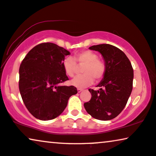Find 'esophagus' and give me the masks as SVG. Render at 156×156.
Masks as SVG:
<instances>
[{
    "instance_id": "34e87169",
    "label": "esophagus",
    "mask_w": 156,
    "mask_h": 156,
    "mask_svg": "<svg viewBox=\"0 0 156 156\" xmlns=\"http://www.w3.org/2000/svg\"><path fill=\"white\" fill-rule=\"evenodd\" d=\"M83 90V89H81V88H78V93H80Z\"/></svg>"
}]
</instances>
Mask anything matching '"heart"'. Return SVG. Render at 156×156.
I'll return each instance as SVG.
<instances>
[{"instance_id":"b5f03b06","label":"heart","mask_w":156,"mask_h":156,"mask_svg":"<svg viewBox=\"0 0 156 156\" xmlns=\"http://www.w3.org/2000/svg\"><path fill=\"white\" fill-rule=\"evenodd\" d=\"M73 58L66 57L63 61V67L66 75L74 76L78 70V65L83 66L81 76H77L71 80V84L77 88H83L90 86L96 80H101L105 73V63L98 59V55L91 51H84L76 54ZM78 63L77 64L76 63Z\"/></svg>"}]
</instances>
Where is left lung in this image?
<instances>
[{"label": "left lung", "instance_id": "8db88e82", "mask_svg": "<svg viewBox=\"0 0 156 156\" xmlns=\"http://www.w3.org/2000/svg\"><path fill=\"white\" fill-rule=\"evenodd\" d=\"M89 49L102 55L106 70L97 86L99 90H88L92 97L84 103L85 109L95 119L111 120L121 113L128 102L133 89V69L126 54L117 47L100 44Z\"/></svg>", "mask_w": 156, "mask_h": 156}]
</instances>
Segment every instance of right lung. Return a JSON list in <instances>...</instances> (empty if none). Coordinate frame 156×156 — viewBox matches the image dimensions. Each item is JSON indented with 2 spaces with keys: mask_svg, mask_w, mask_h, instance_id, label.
<instances>
[{
  "mask_svg": "<svg viewBox=\"0 0 156 156\" xmlns=\"http://www.w3.org/2000/svg\"><path fill=\"white\" fill-rule=\"evenodd\" d=\"M70 52L52 43L37 45L19 68V90L28 111L41 120L55 118L67 106L76 87L60 85L68 80L63 61Z\"/></svg>",
  "mask_w": 156,
  "mask_h": 156,
  "instance_id": "1",
  "label": "right lung"
}]
</instances>
